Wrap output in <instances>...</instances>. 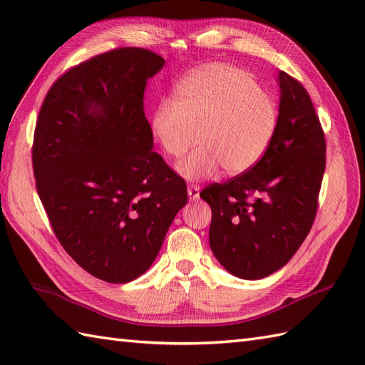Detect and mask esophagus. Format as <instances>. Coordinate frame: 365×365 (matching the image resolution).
<instances>
[{"instance_id":"1","label":"esophagus","mask_w":365,"mask_h":365,"mask_svg":"<svg viewBox=\"0 0 365 365\" xmlns=\"http://www.w3.org/2000/svg\"><path fill=\"white\" fill-rule=\"evenodd\" d=\"M199 192H200V188L197 187V185H190L188 187V196L191 200H196L199 197Z\"/></svg>"}]
</instances>
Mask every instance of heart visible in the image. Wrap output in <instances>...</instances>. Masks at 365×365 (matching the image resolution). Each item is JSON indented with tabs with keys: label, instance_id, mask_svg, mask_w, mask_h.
Returning a JSON list of instances; mask_svg holds the SVG:
<instances>
[{
	"label": "heart",
	"instance_id": "1",
	"mask_svg": "<svg viewBox=\"0 0 365 365\" xmlns=\"http://www.w3.org/2000/svg\"><path fill=\"white\" fill-rule=\"evenodd\" d=\"M277 106L257 88L254 76L232 64H208L177 84L174 102H161L152 114V131L170 158L200 149L177 170L188 180L240 175L254 168L273 141ZM198 138H195V135Z\"/></svg>",
	"mask_w": 365,
	"mask_h": 365
}]
</instances>
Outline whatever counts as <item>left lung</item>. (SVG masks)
<instances>
[{"instance_id":"1","label":"left lung","mask_w":365,"mask_h":365,"mask_svg":"<svg viewBox=\"0 0 365 365\" xmlns=\"http://www.w3.org/2000/svg\"><path fill=\"white\" fill-rule=\"evenodd\" d=\"M277 128L260 161L200 197L212 207L210 247L229 273L262 279L282 268L311 230L327 166V141L304 86L279 72Z\"/></svg>"}]
</instances>
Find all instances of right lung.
Segmentation results:
<instances>
[{
	"instance_id": "1",
	"label": "right lung",
	"mask_w": 365,
	"mask_h": 365,
	"mask_svg": "<svg viewBox=\"0 0 365 365\" xmlns=\"http://www.w3.org/2000/svg\"><path fill=\"white\" fill-rule=\"evenodd\" d=\"M165 59L136 46L91 58L53 83L38 113L33 169L54 235L89 274L125 284L150 268L187 185L153 152L147 80Z\"/></svg>"
}]
</instances>
